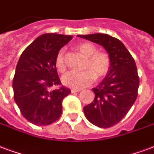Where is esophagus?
I'll return each mask as SVG.
<instances>
[{
	"label": "esophagus",
	"instance_id": "obj_1",
	"mask_svg": "<svg viewBox=\"0 0 154 154\" xmlns=\"http://www.w3.org/2000/svg\"><path fill=\"white\" fill-rule=\"evenodd\" d=\"M80 91V89H72L71 92L72 93H77V92H79Z\"/></svg>",
	"mask_w": 154,
	"mask_h": 154
}]
</instances>
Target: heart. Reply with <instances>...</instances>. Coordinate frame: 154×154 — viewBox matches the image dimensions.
Masks as SVG:
<instances>
[{
	"label": "heart",
	"instance_id": "1",
	"mask_svg": "<svg viewBox=\"0 0 154 154\" xmlns=\"http://www.w3.org/2000/svg\"><path fill=\"white\" fill-rule=\"evenodd\" d=\"M77 51L86 58L84 63L83 72L71 71L65 73L62 77L64 86L73 89H82L93 84L96 79H101L109 73L111 67L110 57L105 52L97 51V48L91 43L82 42L77 45ZM55 66L60 72L66 69L64 50L61 49L57 53Z\"/></svg>",
	"mask_w": 154,
	"mask_h": 154
}]
</instances>
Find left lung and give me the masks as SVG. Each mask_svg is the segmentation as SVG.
<instances>
[{
	"label": "left lung",
	"mask_w": 154,
	"mask_h": 154,
	"mask_svg": "<svg viewBox=\"0 0 154 154\" xmlns=\"http://www.w3.org/2000/svg\"><path fill=\"white\" fill-rule=\"evenodd\" d=\"M77 36L102 45L110 57L109 73L92 89L95 94L93 102L83 108L90 122L100 128H109L126 116L137 98L140 78L135 60L120 40L108 34Z\"/></svg>",
	"instance_id": "obj_1"
}]
</instances>
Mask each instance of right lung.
Instances as JSON below:
<instances>
[{"instance_id": "1", "label": "right lung", "mask_w": 154, "mask_h": 154, "mask_svg": "<svg viewBox=\"0 0 154 154\" xmlns=\"http://www.w3.org/2000/svg\"><path fill=\"white\" fill-rule=\"evenodd\" d=\"M72 38V36L45 33L38 36L23 52L13 80L14 99L28 122L47 126L62 113L63 100L70 89L60 87L55 58L57 53Z\"/></svg>"}]
</instances>
